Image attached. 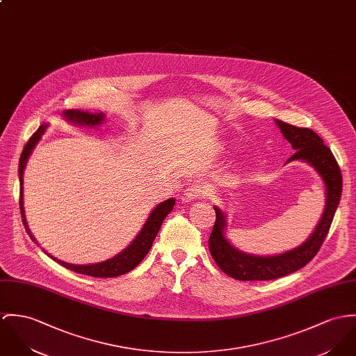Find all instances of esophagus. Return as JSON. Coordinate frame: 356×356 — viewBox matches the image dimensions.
Segmentation results:
<instances>
[{"mask_svg":"<svg viewBox=\"0 0 356 356\" xmlns=\"http://www.w3.org/2000/svg\"><path fill=\"white\" fill-rule=\"evenodd\" d=\"M208 195V188L204 184H193L186 189V197L189 198H204Z\"/></svg>","mask_w":356,"mask_h":356,"instance_id":"34e87169","label":"esophagus"}]
</instances>
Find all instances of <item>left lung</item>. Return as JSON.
Returning <instances> with one entry per match:
<instances>
[{
    "mask_svg": "<svg viewBox=\"0 0 356 356\" xmlns=\"http://www.w3.org/2000/svg\"><path fill=\"white\" fill-rule=\"evenodd\" d=\"M276 124L282 130L284 138L291 144L293 149H296L289 162L300 159L310 163L321 175L326 189L325 211L318 226L316 227L312 236L303 245L279 256L259 257L242 253L227 242L225 238L226 219L223 212L215 207L216 220L208 241L209 252L218 266L226 275L236 280H273L296 272L309 264L318 253L329 232L341 197V171L332 151L323 144V138L309 128H298L280 120H277Z\"/></svg>",
    "mask_w": 356,
    "mask_h": 356,
    "instance_id": "left-lung-1",
    "label": "left lung"
}]
</instances>
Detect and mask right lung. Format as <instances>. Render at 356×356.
Listing matches in <instances>:
<instances>
[{
    "instance_id": "obj_1",
    "label": "right lung",
    "mask_w": 356,
    "mask_h": 356,
    "mask_svg": "<svg viewBox=\"0 0 356 356\" xmlns=\"http://www.w3.org/2000/svg\"><path fill=\"white\" fill-rule=\"evenodd\" d=\"M65 117L74 124H80V125H90V127H95L99 124H103V118L104 115L102 113H88V111H80V110H66L64 113ZM44 131V127L40 125L39 129L33 133L30 137V140L27 141V144L24 145V149L22 152L20 156V164H19V179H20V212H22V218L24 222V226H29L26 223V216H24V208H23V174H24V167L27 164V159L31 155V151L35 147V144L39 141L42 133ZM175 200L174 198H168L165 201L161 202L149 215V218L147 219L145 225L141 228V231L138 232V235L134 238V241L130 243L129 246L120 253L118 256L113 257V259L99 262V264H92V265H73V264H66L61 259H57L53 256H50L54 261H57L60 265H63L65 268L81 273V275H87V276H92V277H115V276H121L124 273H128L131 269H134L144 257L148 254L149 249L152 248V243L159 232V228L162 226L163 220L165 219V216L171 212V209L174 208ZM30 234V231H29ZM33 239V235H30Z\"/></svg>"
}]
</instances>
